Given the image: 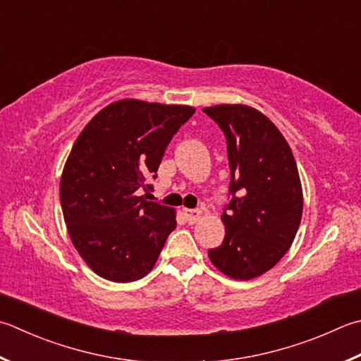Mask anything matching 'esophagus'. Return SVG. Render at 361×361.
Segmentation results:
<instances>
[{
    "mask_svg": "<svg viewBox=\"0 0 361 361\" xmlns=\"http://www.w3.org/2000/svg\"><path fill=\"white\" fill-rule=\"evenodd\" d=\"M183 215H185V220L190 224H193L201 219V210H198V209H183Z\"/></svg>",
    "mask_w": 361,
    "mask_h": 361,
    "instance_id": "1",
    "label": "esophagus"
}]
</instances>
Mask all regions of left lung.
Returning a JSON list of instances; mask_svg holds the SVG:
<instances>
[{
    "mask_svg": "<svg viewBox=\"0 0 361 361\" xmlns=\"http://www.w3.org/2000/svg\"><path fill=\"white\" fill-rule=\"evenodd\" d=\"M226 137L229 193L221 220L226 235L209 250L212 264L234 280H251L288 253L300 226L302 183L288 141L248 105L204 108Z\"/></svg>",
    "mask_w": 361,
    "mask_h": 361,
    "instance_id": "1",
    "label": "left lung"
}]
</instances>
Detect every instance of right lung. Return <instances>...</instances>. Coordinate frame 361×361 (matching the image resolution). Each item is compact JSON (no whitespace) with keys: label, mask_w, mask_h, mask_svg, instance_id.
<instances>
[{"label":"right lung","mask_w":361,"mask_h":361,"mask_svg":"<svg viewBox=\"0 0 361 361\" xmlns=\"http://www.w3.org/2000/svg\"><path fill=\"white\" fill-rule=\"evenodd\" d=\"M195 108L126 99L100 110L78 135L59 183L64 221L83 261L105 280L130 283L159 259L176 210L146 201L165 149Z\"/></svg>","instance_id":"add662e5"}]
</instances>
